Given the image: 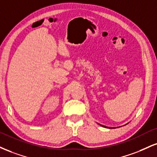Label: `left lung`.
I'll list each match as a JSON object with an SVG mask.
<instances>
[{
	"label": "left lung",
	"mask_w": 157,
	"mask_h": 157,
	"mask_svg": "<svg viewBox=\"0 0 157 157\" xmlns=\"http://www.w3.org/2000/svg\"><path fill=\"white\" fill-rule=\"evenodd\" d=\"M126 124H125V125H126ZM100 126H103V127H105V128H109V129H116V127H107V126H103V125H101V124H99ZM124 125V126H125ZM119 127H121V126H119ZM116 128H118V127H116Z\"/></svg>",
	"instance_id": "obj_1"
}]
</instances>
